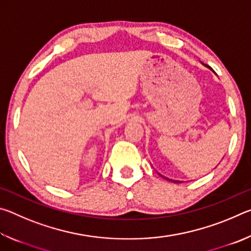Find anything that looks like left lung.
<instances>
[{
	"label": "left lung",
	"mask_w": 251,
	"mask_h": 251,
	"mask_svg": "<svg viewBox=\"0 0 251 251\" xmlns=\"http://www.w3.org/2000/svg\"><path fill=\"white\" fill-rule=\"evenodd\" d=\"M206 67H208V69H210L211 70V67H209V66H207V65H205ZM212 71V70H211ZM160 175V174H159ZM161 177L164 178V179H166V180H168V181H172V182H175V184H179V182H181V181H179V180H174V179H171V178H167V177H165V176H163V175H160Z\"/></svg>",
	"instance_id": "1"
}]
</instances>
